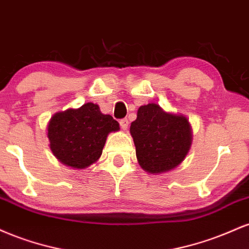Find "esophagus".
<instances>
[{
    "mask_svg": "<svg viewBox=\"0 0 249 249\" xmlns=\"http://www.w3.org/2000/svg\"><path fill=\"white\" fill-rule=\"evenodd\" d=\"M119 124H121V127L123 128V130H126V128L128 127V121H127L126 118L121 119V122H119Z\"/></svg>",
    "mask_w": 249,
    "mask_h": 249,
    "instance_id": "1",
    "label": "esophagus"
}]
</instances>
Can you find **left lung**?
Listing matches in <instances>:
<instances>
[{
  "label": "left lung",
  "instance_id": "1",
  "mask_svg": "<svg viewBox=\"0 0 249 249\" xmlns=\"http://www.w3.org/2000/svg\"><path fill=\"white\" fill-rule=\"evenodd\" d=\"M130 132L139 165L152 174L178 166L192 144V130L186 117L165 112L154 103L138 108Z\"/></svg>",
  "mask_w": 249,
  "mask_h": 249
}]
</instances>
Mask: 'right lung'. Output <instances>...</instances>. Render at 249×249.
<instances>
[{"mask_svg": "<svg viewBox=\"0 0 249 249\" xmlns=\"http://www.w3.org/2000/svg\"><path fill=\"white\" fill-rule=\"evenodd\" d=\"M118 130L112 116L102 113L97 104L87 103L51 117L48 138L53 156L62 164L81 170L98 160L107 134Z\"/></svg>", "mask_w": 249, "mask_h": 249, "instance_id": "obj_1", "label": "right lung"}]
</instances>
